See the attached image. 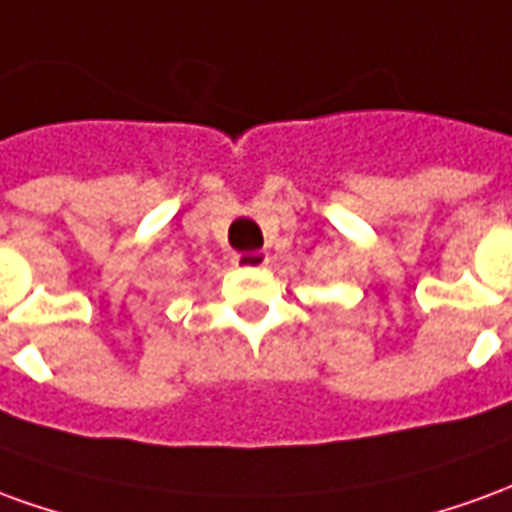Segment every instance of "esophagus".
Returning a JSON list of instances; mask_svg holds the SVG:
<instances>
[{
	"label": "esophagus",
	"instance_id": "esophagus-1",
	"mask_svg": "<svg viewBox=\"0 0 512 512\" xmlns=\"http://www.w3.org/2000/svg\"><path fill=\"white\" fill-rule=\"evenodd\" d=\"M267 262H270V256L262 253V250H253V253H237V256H234V264H237V267H245V270H256V267H264Z\"/></svg>",
	"mask_w": 512,
	"mask_h": 512
}]
</instances>
